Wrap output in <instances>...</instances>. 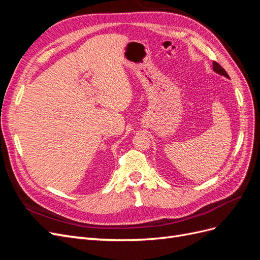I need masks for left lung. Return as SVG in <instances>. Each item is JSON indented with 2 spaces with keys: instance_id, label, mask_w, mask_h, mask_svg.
Wrapping results in <instances>:
<instances>
[{
  "instance_id": "obj_1",
  "label": "left lung",
  "mask_w": 260,
  "mask_h": 260,
  "mask_svg": "<svg viewBox=\"0 0 260 260\" xmlns=\"http://www.w3.org/2000/svg\"><path fill=\"white\" fill-rule=\"evenodd\" d=\"M213 69H214V71H216L217 73H219V74L223 75V77H225V78H229L228 73L225 72V70L222 68V67H221L218 62H216V61H214V62H213Z\"/></svg>"
}]
</instances>
